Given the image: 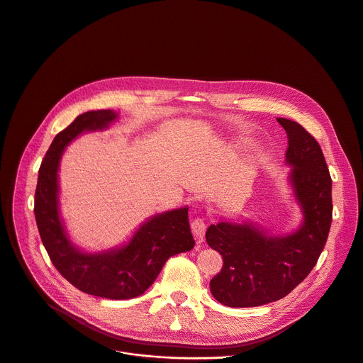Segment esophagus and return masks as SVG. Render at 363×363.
<instances>
[{"instance_id":"34e87169","label":"esophagus","mask_w":363,"mask_h":363,"mask_svg":"<svg viewBox=\"0 0 363 363\" xmlns=\"http://www.w3.org/2000/svg\"><path fill=\"white\" fill-rule=\"evenodd\" d=\"M191 229H192V233L195 236V239L198 240V244L202 242V238H203V233H205V229H206V222L203 218H195L192 222H191Z\"/></svg>"}]
</instances>
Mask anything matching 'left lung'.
I'll list each match as a JSON object with an SVG mask.
<instances>
[{
    "label": "left lung",
    "mask_w": 363,
    "mask_h": 363,
    "mask_svg": "<svg viewBox=\"0 0 363 363\" xmlns=\"http://www.w3.org/2000/svg\"><path fill=\"white\" fill-rule=\"evenodd\" d=\"M288 135L291 184L303 223L286 236H268L248 223L220 220L206 229L208 245L223 259L211 279L213 298L230 308L261 306L285 298L313 269L332 222V179L318 141L298 123L278 118Z\"/></svg>",
    "instance_id": "8db88e82"
}]
</instances>
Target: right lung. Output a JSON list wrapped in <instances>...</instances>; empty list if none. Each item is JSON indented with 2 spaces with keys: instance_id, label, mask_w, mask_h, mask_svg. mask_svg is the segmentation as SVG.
I'll use <instances>...</instances> for the list:
<instances>
[{
  "instance_id": "obj_1",
  "label": "right lung",
  "mask_w": 363,
  "mask_h": 363,
  "mask_svg": "<svg viewBox=\"0 0 363 363\" xmlns=\"http://www.w3.org/2000/svg\"><path fill=\"white\" fill-rule=\"evenodd\" d=\"M116 118L109 109L88 111L54 138L38 172L34 213L43 244L57 271L77 289L106 299L143 295L165 262L194 248L188 208L168 211L147 220L130 244L104 254H84L68 240L58 213L57 172L64 148L81 133L106 128Z\"/></svg>"
}]
</instances>
